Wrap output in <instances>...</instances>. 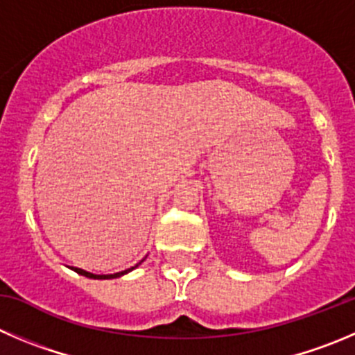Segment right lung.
<instances>
[{
    "label": "right lung",
    "mask_w": 355,
    "mask_h": 355,
    "mask_svg": "<svg viewBox=\"0 0 355 355\" xmlns=\"http://www.w3.org/2000/svg\"><path fill=\"white\" fill-rule=\"evenodd\" d=\"M139 265H141V263H137L136 266H139ZM136 266H132V268H127V270H123V272H118V273H110V275H96V273H90V272H87V270L76 268V266H71V270H74V272H76V273H80V275H85V277H89V279H116V277H121V275H125V273L132 272V270L136 268Z\"/></svg>",
    "instance_id": "1"
}]
</instances>
